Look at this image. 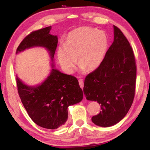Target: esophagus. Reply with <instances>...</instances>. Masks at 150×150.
I'll return each instance as SVG.
<instances>
[{"label":"esophagus","mask_w":150,"mask_h":150,"mask_svg":"<svg viewBox=\"0 0 150 150\" xmlns=\"http://www.w3.org/2000/svg\"><path fill=\"white\" fill-rule=\"evenodd\" d=\"M79 86L81 88H83V87H84V83L82 79H79Z\"/></svg>","instance_id":"34e87169"}]
</instances>
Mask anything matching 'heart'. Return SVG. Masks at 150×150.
Segmentation results:
<instances>
[{
    "mask_svg": "<svg viewBox=\"0 0 150 150\" xmlns=\"http://www.w3.org/2000/svg\"><path fill=\"white\" fill-rule=\"evenodd\" d=\"M108 46L105 32L87 26L78 28L69 33L65 44L58 48V61L69 74L74 71L77 59L81 69L93 71L102 64Z\"/></svg>",
    "mask_w": 150,
    "mask_h": 150,
    "instance_id": "obj_1",
    "label": "heart"
}]
</instances>
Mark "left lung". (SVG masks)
Returning <instances> with one entry per match:
<instances>
[{
  "label": "left lung",
  "mask_w": 150,
  "mask_h": 150,
  "mask_svg": "<svg viewBox=\"0 0 150 150\" xmlns=\"http://www.w3.org/2000/svg\"><path fill=\"white\" fill-rule=\"evenodd\" d=\"M136 65L130 43L114 26V42L100 67L85 77L83 91L88 100L100 104L99 114L91 118L98 126L119 122L132 105L136 89Z\"/></svg>",
  "instance_id": "8db88e82"
}]
</instances>
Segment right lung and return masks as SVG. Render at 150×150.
Segmentation results:
<instances>
[{
	"label": "right lung",
	"mask_w": 150,
	"mask_h": 150,
	"mask_svg": "<svg viewBox=\"0 0 150 150\" xmlns=\"http://www.w3.org/2000/svg\"><path fill=\"white\" fill-rule=\"evenodd\" d=\"M52 26L34 31L22 40L16 54L33 47H44L54 60L57 45V35L50 34ZM44 82L37 86H28L16 76L20 99L30 118L42 128L57 129L67 120L69 106L81 102L83 91L74 76L66 75L54 69Z\"/></svg>",
	"instance_id": "right-lung-1"
}]
</instances>
